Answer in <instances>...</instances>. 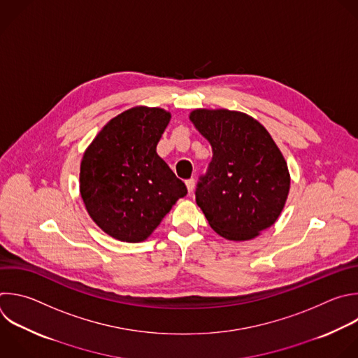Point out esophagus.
I'll use <instances>...</instances> for the list:
<instances>
[{"label":"esophagus","mask_w":358,"mask_h":358,"mask_svg":"<svg viewBox=\"0 0 358 358\" xmlns=\"http://www.w3.org/2000/svg\"><path fill=\"white\" fill-rule=\"evenodd\" d=\"M185 184H187V189H188V192H192V191H194V188H195V180H194V178H189V180H187V181H185Z\"/></svg>","instance_id":"obj_1"}]
</instances>
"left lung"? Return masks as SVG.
<instances>
[{"label": "left lung", "mask_w": 358, "mask_h": 358, "mask_svg": "<svg viewBox=\"0 0 358 358\" xmlns=\"http://www.w3.org/2000/svg\"><path fill=\"white\" fill-rule=\"evenodd\" d=\"M189 121L212 146L195 201L209 226L231 242L257 237L287 202L291 177L268 131L253 116L224 108L194 109Z\"/></svg>", "instance_id": "left-lung-1"}]
</instances>
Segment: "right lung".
Masks as SVG:
<instances>
[{
  "label": "right lung",
  "mask_w": 358,
  "mask_h": 358,
  "mask_svg": "<svg viewBox=\"0 0 358 358\" xmlns=\"http://www.w3.org/2000/svg\"><path fill=\"white\" fill-rule=\"evenodd\" d=\"M171 113L134 106L116 115L85 149L80 194L96 226L127 243L146 241L187 195L185 184L157 155Z\"/></svg>",
  "instance_id": "obj_1"
}]
</instances>
